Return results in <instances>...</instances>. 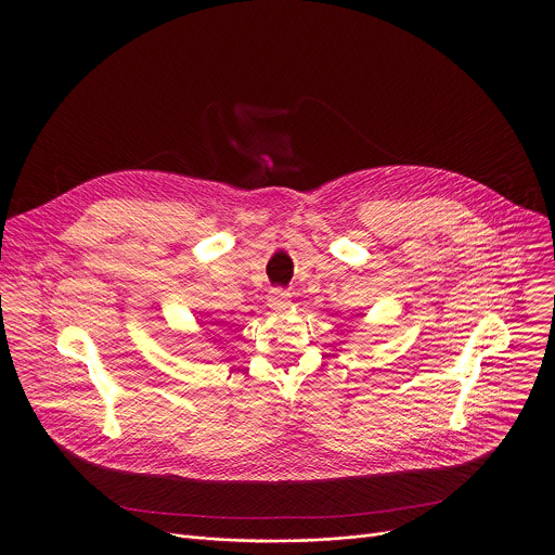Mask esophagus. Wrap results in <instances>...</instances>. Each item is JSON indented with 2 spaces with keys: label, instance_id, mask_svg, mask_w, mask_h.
Masks as SVG:
<instances>
[{
  "label": "esophagus",
  "instance_id": "esophagus-1",
  "mask_svg": "<svg viewBox=\"0 0 555 555\" xmlns=\"http://www.w3.org/2000/svg\"><path fill=\"white\" fill-rule=\"evenodd\" d=\"M289 292H285V289H272L270 294H268V307L270 309H274V311H283V309H287L289 307Z\"/></svg>",
  "mask_w": 555,
  "mask_h": 555
}]
</instances>
